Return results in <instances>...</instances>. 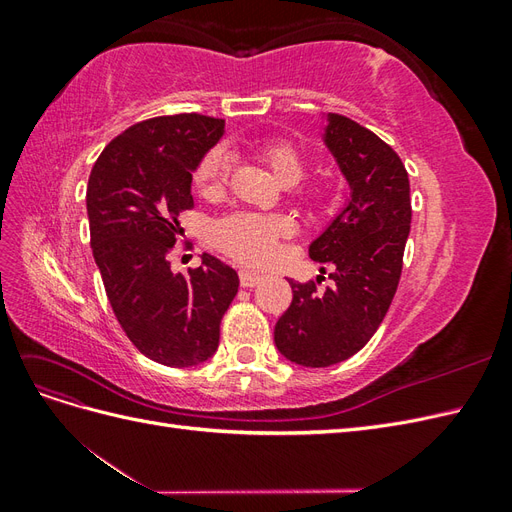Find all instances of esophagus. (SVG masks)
<instances>
[{
  "mask_svg": "<svg viewBox=\"0 0 512 512\" xmlns=\"http://www.w3.org/2000/svg\"><path fill=\"white\" fill-rule=\"evenodd\" d=\"M260 280H262V275H258V273H252L247 269L239 271V282L243 288H254L256 284H260Z\"/></svg>",
  "mask_w": 512,
  "mask_h": 512,
  "instance_id": "1",
  "label": "esophagus"
}]
</instances>
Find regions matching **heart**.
I'll list each match as a JSON object with an SVG mask.
<instances>
[{"mask_svg":"<svg viewBox=\"0 0 512 512\" xmlns=\"http://www.w3.org/2000/svg\"><path fill=\"white\" fill-rule=\"evenodd\" d=\"M262 160L267 162L271 173L284 185H292L305 175L303 153L286 141H271L260 149ZM230 173V156L226 149L213 147L200 160L194 181L205 194H215L224 188ZM294 224L282 213H230L213 226V241L228 256L237 258L243 265H262L267 262L277 243L290 237Z\"/></svg>","mask_w":512,"mask_h":512,"instance_id":"obj_1","label":"heart"}]
</instances>
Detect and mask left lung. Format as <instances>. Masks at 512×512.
<instances>
[{"instance_id": "left-lung-1", "label": "left lung", "mask_w": 512, "mask_h": 512, "mask_svg": "<svg viewBox=\"0 0 512 512\" xmlns=\"http://www.w3.org/2000/svg\"><path fill=\"white\" fill-rule=\"evenodd\" d=\"M322 138L350 198L309 245V258L333 267V286L288 280L292 303L275 324L277 350L303 367L342 363L378 331L395 297L412 222L406 166L382 138L335 113L327 115Z\"/></svg>"}]
</instances>
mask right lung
<instances>
[{
	"instance_id": "obj_1",
	"label": "right lung",
	"mask_w": 512,
	"mask_h": 512,
	"mask_svg": "<svg viewBox=\"0 0 512 512\" xmlns=\"http://www.w3.org/2000/svg\"><path fill=\"white\" fill-rule=\"evenodd\" d=\"M224 134V119L198 113L153 117L121 132L91 168V250L106 297L147 359L194 367L220 344V322L239 275L211 254L188 275L173 273L179 213L194 207L192 173Z\"/></svg>"
}]
</instances>
